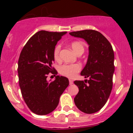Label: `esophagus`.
I'll list each match as a JSON object with an SVG mask.
<instances>
[{
    "label": "esophagus",
    "mask_w": 133,
    "mask_h": 133,
    "mask_svg": "<svg viewBox=\"0 0 133 133\" xmlns=\"http://www.w3.org/2000/svg\"><path fill=\"white\" fill-rule=\"evenodd\" d=\"M69 85H72L73 84V81L72 80H69Z\"/></svg>",
    "instance_id": "esophagus-1"
}]
</instances>
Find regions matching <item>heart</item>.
Segmentation results:
<instances>
[{
	"label": "heart",
	"mask_w": 133,
	"mask_h": 133,
	"mask_svg": "<svg viewBox=\"0 0 133 133\" xmlns=\"http://www.w3.org/2000/svg\"><path fill=\"white\" fill-rule=\"evenodd\" d=\"M71 47L74 51L75 53L77 55L83 53L84 51V44L81 41H73L71 43ZM61 46L58 44L55 48L53 51V57L55 60H60V51ZM82 66L80 64H64L59 68V72L63 76H67L68 78L75 77L78 73L80 71Z\"/></svg>",
	"instance_id": "heart-1"
}]
</instances>
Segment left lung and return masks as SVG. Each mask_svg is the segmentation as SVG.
I'll return each mask as SVG.
<instances>
[{
	"mask_svg": "<svg viewBox=\"0 0 133 133\" xmlns=\"http://www.w3.org/2000/svg\"><path fill=\"white\" fill-rule=\"evenodd\" d=\"M69 34L84 38L89 45L88 62L81 72L82 76L89 80L74 82L79 89L74 98L75 104L85 113H95L104 107L112 90L115 71L113 49L108 40L96 30L85 29Z\"/></svg>",
	"mask_w": 133,
	"mask_h": 133,
	"instance_id": "left-lung-1",
	"label": "left lung"
}]
</instances>
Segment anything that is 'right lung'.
Here are the masks:
<instances>
[{"label": "right lung", "mask_w": 133, "mask_h": 133, "mask_svg": "<svg viewBox=\"0 0 133 133\" xmlns=\"http://www.w3.org/2000/svg\"><path fill=\"white\" fill-rule=\"evenodd\" d=\"M64 32L40 31L32 36L22 48L18 62V82L21 93L29 109L38 115L54 111L59 99L69 85L68 78L56 77L46 80L49 73L58 74L52 67L53 51Z\"/></svg>", "instance_id": "right-lung-1"}]
</instances>
